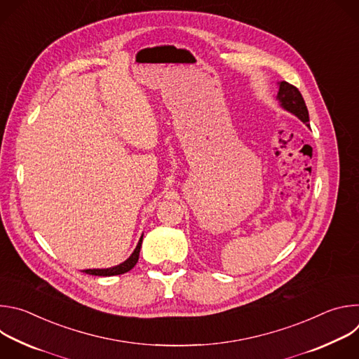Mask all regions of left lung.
<instances>
[{
    "label": "left lung",
    "instance_id": "8db88e82",
    "mask_svg": "<svg viewBox=\"0 0 359 359\" xmlns=\"http://www.w3.org/2000/svg\"><path fill=\"white\" fill-rule=\"evenodd\" d=\"M277 99L280 102L281 108H284L290 114L295 115L299 121H302L306 126L310 128L309 109H306V105H305L301 92L294 85H291L285 81L278 82Z\"/></svg>",
    "mask_w": 359,
    "mask_h": 359
}]
</instances>
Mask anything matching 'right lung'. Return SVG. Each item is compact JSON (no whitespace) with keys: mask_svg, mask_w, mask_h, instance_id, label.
<instances>
[{"mask_svg":"<svg viewBox=\"0 0 359 359\" xmlns=\"http://www.w3.org/2000/svg\"><path fill=\"white\" fill-rule=\"evenodd\" d=\"M142 238H143V236L140 237V240H139V243H137V245H136L135 251L130 254V257H129L126 262H123L122 264L115 266V267H111V269H93V270H90V269H89V270H83V273L90 274V276L109 277V276H119V274H123V273L130 271V270L136 266V263H137V260H139V252H140Z\"/></svg>","mask_w":359,"mask_h":359,"instance_id":"1","label":"right lung"}]
</instances>
